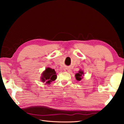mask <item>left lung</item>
<instances>
[{"label":"left lung","instance_id":"obj_1","mask_svg":"<svg viewBox=\"0 0 124 124\" xmlns=\"http://www.w3.org/2000/svg\"><path fill=\"white\" fill-rule=\"evenodd\" d=\"M83 75H84V73H83V71L80 70L79 71H78V72L75 75L77 80L81 81L82 78V76H83Z\"/></svg>","mask_w":124,"mask_h":124}]
</instances>
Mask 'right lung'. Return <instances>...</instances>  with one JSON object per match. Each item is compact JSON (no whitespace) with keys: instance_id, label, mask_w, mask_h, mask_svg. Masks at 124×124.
<instances>
[{"instance_id":"obj_1","label":"right lung","mask_w":124,"mask_h":124,"mask_svg":"<svg viewBox=\"0 0 124 124\" xmlns=\"http://www.w3.org/2000/svg\"><path fill=\"white\" fill-rule=\"evenodd\" d=\"M56 72L54 69L50 68H47L46 70L42 73L41 77V81L42 82H46V84H50L51 82L54 81L57 78Z\"/></svg>"}]
</instances>
